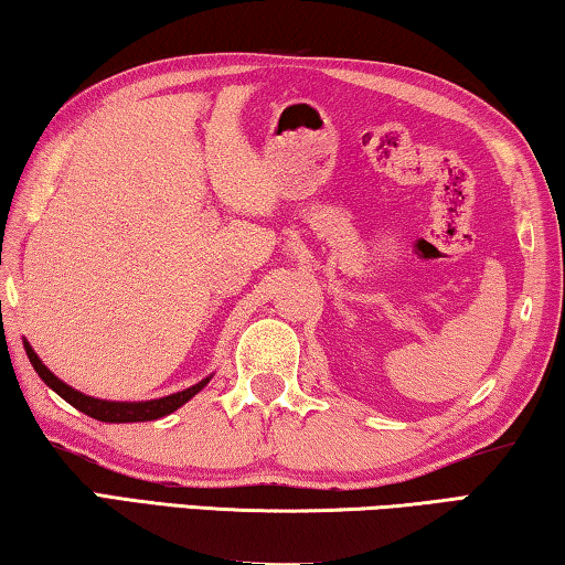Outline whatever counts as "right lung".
<instances>
[{
	"label": "right lung",
	"mask_w": 565,
	"mask_h": 565,
	"mask_svg": "<svg viewBox=\"0 0 565 565\" xmlns=\"http://www.w3.org/2000/svg\"><path fill=\"white\" fill-rule=\"evenodd\" d=\"M24 351H26V356H30L34 371L40 374V379L46 386L56 391V394H60L66 404H72L76 411H82V414H87L97 420H104V424H134V420H154L161 416H169V414H174L177 408L184 406L189 398H194L199 391H202L209 381H212V376H206L199 381V384L189 386L184 391H177V394L151 398V401H107V398H94V396L82 394V391H76L70 384H64L62 379H56L52 371L44 366L42 359L36 356L32 343L26 339H24Z\"/></svg>",
	"instance_id": "1"
}]
</instances>
